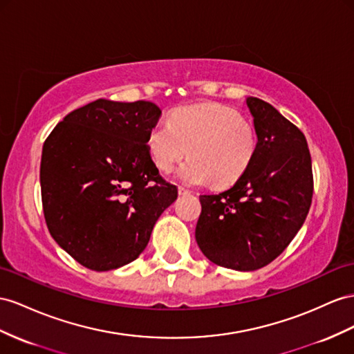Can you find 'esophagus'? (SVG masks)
I'll return each mask as SVG.
<instances>
[{"instance_id": "esophagus-1", "label": "esophagus", "mask_w": 354, "mask_h": 354, "mask_svg": "<svg viewBox=\"0 0 354 354\" xmlns=\"http://www.w3.org/2000/svg\"><path fill=\"white\" fill-rule=\"evenodd\" d=\"M178 193H179V196H187V194H189L192 192H189V189H187V188H184V187H179L178 188Z\"/></svg>"}]
</instances>
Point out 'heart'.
I'll use <instances>...</instances> for the list:
<instances>
[{
    "label": "heart",
    "instance_id": "1",
    "mask_svg": "<svg viewBox=\"0 0 354 354\" xmlns=\"http://www.w3.org/2000/svg\"><path fill=\"white\" fill-rule=\"evenodd\" d=\"M257 149L254 125L218 104L184 107L158 121L148 134L149 156L160 170L176 171L187 185L227 187L245 174Z\"/></svg>",
    "mask_w": 354,
    "mask_h": 354
}]
</instances>
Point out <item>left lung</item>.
<instances>
[{
    "instance_id": "left-lung-1",
    "label": "left lung",
    "mask_w": 354,
    "mask_h": 354,
    "mask_svg": "<svg viewBox=\"0 0 354 354\" xmlns=\"http://www.w3.org/2000/svg\"><path fill=\"white\" fill-rule=\"evenodd\" d=\"M245 103L257 136L254 158L227 192L201 196L196 241L212 263L250 272L275 260L302 227L313 167L295 124L263 100L248 97Z\"/></svg>"
}]
</instances>
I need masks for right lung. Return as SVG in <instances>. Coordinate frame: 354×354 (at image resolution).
<instances>
[{
  "label": "right lung",
  "mask_w": 354,
  "mask_h": 354,
  "mask_svg": "<svg viewBox=\"0 0 354 354\" xmlns=\"http://www.w3.org/2000/svg\"><path fill=\"white\" fill-rule=\"evenodd\" d=\"M161 111L151 102L98 98L70 112L43 145L40 185L48 229L80 265L118 269L147 248L178 188L158 175L148 134Z\"/></svg>",
  "instance_id": "obj_1"
}]
</instances>
